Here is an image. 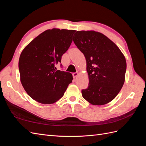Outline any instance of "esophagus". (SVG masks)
<instances>
[{
  "label": "esophagus",
  "instance_id": "esophagus-1",
  "mask_svg": "<svg viewBox=\"0 0 146 146\" xmlns=\"http://www.w3.org/2000/svg\"><path fill=\"white\" fill-rule=\"evenodd\" d=\"M78 76V72H76V73H73V74H72V76H73V77H74V78H76Z\"/></svg>",
  "mask_w": 146,
  "mask_h": 146
}]
</instances>
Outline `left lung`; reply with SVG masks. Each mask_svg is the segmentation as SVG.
<instances>
[{"label": "left lung", "mask_w": 146, "mask_h": 146, "mask_svg": "<svg viewBox=\"0 0 146 146\" xmlns=\"http://www.w3.org/2000/svg\"><path fill=\"white\" fill-rule=\"evenodd\" d=\"M73 41L86 61L89 84L82 91L83 98L93 105L110 102L125 82L124 55L111 39L94 30L77 31Z\"/></svg>", "instance_id": "8db88e82"}]
</instances>
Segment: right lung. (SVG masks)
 I'll return each instance as SVG.
<instances>
[{
    "label": "right lung",
    "mask_w": 146,
    "mask_h": 146,
    "mask_svg": "<svg viewBox=\"0 0 146 146\" xmlns=\"http://www.w3.org/2000/svg\"><path fill=\"white\" fill-rule=\"evenodd\" d=\"M74 30L54 28L39 34L22 51L19 60L20 80L26 92L42 104H52L63 96L72 75L55 70V64L72 41Z\"/></svg>",
    "instance_id": "right-lung-1"
}]
</instances>
